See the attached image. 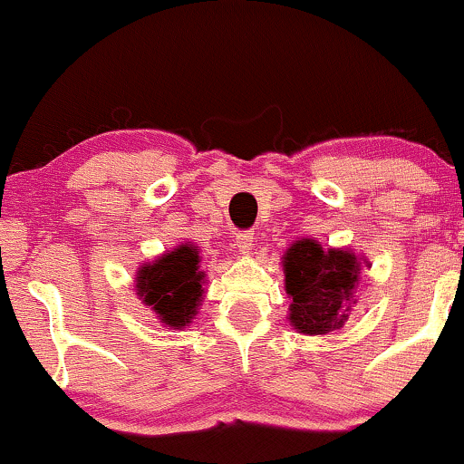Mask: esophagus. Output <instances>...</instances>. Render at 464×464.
<instances>
[{
  "mask_svg": "<svg viewBox=\"0 0 464 464\" xmlns=\"http://www.w3.org/2000/svg\"><path fill=\"white\" fill-rule=\"evenodd\" d=\"M253 242H255L253 233H248V231L237 233L236 244H237V248H239V255H250V250H253Z\"/></svg>",
  "mask_w": 464,
  "mask_h": 464,
  "instance_id": "34e87169",
  "label": "esophagus"
}]
</instances>
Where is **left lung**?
Listing matches in <instances>:
<instances>
[{
	"instance_id": "1",
	"label": "left lung",
	"mask_w": 464,
	"mask_h": 464,
	"mask_svg": "<svg viewBox=\"0 0 464 464\" xmlns=\"http://www.w3.org/2000/svg\"><path fill=\"white\" fill-rule=\"evenodd\" d=\"M285 292L292 303L287 321L303 335L338 332L353 314L360 273L371 268L364 255L351 248H323L314 237L295 239L284 257Z\"/></svg>"
}]
</instances>
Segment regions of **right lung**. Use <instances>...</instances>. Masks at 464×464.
Instances as JSON below:
<instances>
[{"label":"right lung","mask_w":464,"mask_h":464,"mask_svg":"<svg viewBox=\"0 0 464 464\" xmlns=\"http://www.w3.org/2000/svg\"><path fill=\"white\" fill-rule=\"evenodd\" d=\"M200 246L183 242L141 264L135 275V292L157 321L168 329H185L194 321L205 296Z\"/></svg>","instance_id":"1"}]
</instances>
